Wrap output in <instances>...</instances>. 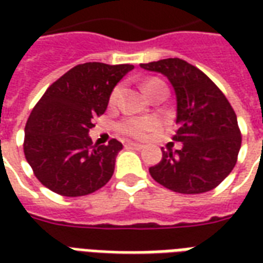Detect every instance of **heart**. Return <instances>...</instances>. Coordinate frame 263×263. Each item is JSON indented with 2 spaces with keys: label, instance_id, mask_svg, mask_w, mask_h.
Wrapping results in <instances>:
<instances>
[{
  "label": "heart",
  "instance_id": "obj_1",
  "mask_svg": "<svg viewBox=\"0 0 263 263\" xmlns=\"http://www.w3.org/2000/svg\"><path fill=\"white\" fill-rule=\"evenodd\" d=\"M131 131L135 134H149L154 131V124L149 121H141V122H135L131 125Z\"/></svg>",
  "mask_w": 263,
  "mask_h": 263
}]
</instances>
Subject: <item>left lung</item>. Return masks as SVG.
<instances>
[{
    "label": "left lung",
    "mask_w": 263,
    "mask_h": 263,
    "mask_svg": "<svg viewBox=\"0 0 263 263\" xmlns=\"http://www.w3.org/2000/svg\"><path fill=\"white\" fill-rule=\"evenodd\" d=\"M128 65L84 63L54 81L32 109L24 152L39 182L54 193L79 197L105 186L122 143L108 135L92 141L94 117L104 114Z\"/></svg>",
    "instance_id": "1"
}]
</instances>
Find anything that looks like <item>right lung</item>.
<instances>
[{"instance_id":"add662e5","label":"right lung","mask_w":263,"mask_h":263,"mask_svg":"<svg viewBox=\"0 0 263 263\" xmlns=\"http://www.w3.org/2000/svg\"><path fill=\"white\" fill-rule=\"evenodd\" d=\"M171 80L177 100V131L149 167L156 182L172 192L200 194L217 187L237 163L241 132L237 115L203 71L180 59L141 66Z\"/></svg>"}]
</instances>
